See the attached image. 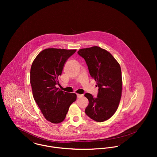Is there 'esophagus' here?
<instances>
[{
    "mask_svg": "<svg viewBox=\"0 0 157 157\" xmlns=\"http://www.w3.org/2000/svg\"><path fill=\"white\" fill-rule=\"evenodd\" d=\"M82 96H83V95H81V94H77V98H81Z\"/></svg>",
    "mask_w": 157,
    "mask_h": 157,
    "instance_id": "obj_1",
    "label": "esophagus"
}]
</instances>
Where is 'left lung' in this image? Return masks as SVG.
Returning <instances> with one entry per match:
<instances>
[{
  "label": "left lung",
  "instance_id": "8db88e82",
  "mask_svg": "<svg viewBox=\"0 0 157 157\" xmlns=\"http://www.w3.org/2000/svg\"><path fill=\"white\" fill-rule=\"evenodd\" d=\"M77 53L86 61L90 75L98 87L97 97L90 93L85 94L89 100L85 113L94 121L103 122L115 113L120 101L121 67L110 52L98 46L80 49Z\"/></svg>",
  "mask_w": 157,
  "mask_h": 157
}]
</instances>
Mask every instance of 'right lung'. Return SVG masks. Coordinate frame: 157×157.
Wrapping results in <instances>:
<instances>
[{"mask_svg":"<svg viewBox=\"0 0 157 157\" xmlns=\"http://www.w3.org/2000/svg\"><path fill=\"white\" fill-rule=\"evenodd\" d=\"M76 49L48 48L42 51L33 61L30 83L34 100L45 118L52 123L62 122L77 95L59 90L58 77L63 66Z\"/></svg>","mask_w":157,"mask_h":157,"instance_id":"obj_1","label":"right lung"}]
</instances>
